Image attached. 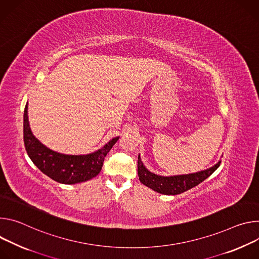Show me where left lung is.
I'll list each match as a JSON object with an SVG mask.
<instances>
[{
	"mask_svg": "<svg viewBox=\"0 0 259 259\" xmlns=\"http://www.w3.org/2000/svg\"><path fill=\"white\" fill-rule=\"evenodd\" d=\"M221 161L219 160L215 165L210 168L197 171L193 174L187 175H177V176H159L148 170L145 165L143 164L140 155L138 156V176L141 181L147 187L157 191L158 193L166 194V195H176L180 194L199 183L206 180L210 175L218 168Z\"/></svg>",
	"mask_w": 259,
	"mask_h": 259,
	"instance_id": "8db88e82",
	"label": "left lung"
}]
</instances>
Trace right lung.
Instances as JSON below:
<instances>
[{
  "label": "right lung",
  "mask_w": 259,
  "mask_h": 259,
  "mask_svg": "<svg viewBox=\"0 0 259 259\" xmlns=\"http://www.w3.org/2000/svg\"><path fill=\"white\" fill-rule=\"evenodd\" d=\"M119 137L113 138L98 151L86 155H68L55 152L35 138L27 118V104L23 114V142L26 153L35 165L52 180L63 184H76L96 177L104 159Z\"/></svg>",
  "instance_id": "right-lung-1"
}]
</instances>
